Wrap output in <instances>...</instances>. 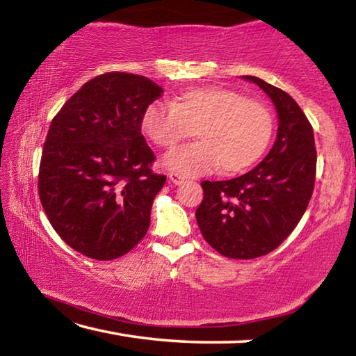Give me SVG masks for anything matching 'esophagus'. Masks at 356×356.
<instances>
[{"label": "esophagus", "instance_id": "34e87169", "mask_svg": "<svg viewBox=\"0 0 356 356\" xmlns=\"http://www.w3.org/2000/svg\"><path fill=\"white\" fill-rule=\"evenodd\" d=\"M170 182L174 184V185H182V184L185 182V177L180 176V174L171 172V174H170Z\"/></svg>", "mask_w": 356, "mask_h": 356}]
</instances>
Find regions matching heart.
Segmentation results:
<instances>
[{
    "label": "heart",
    "mask_w": 356,
    "mask_h": 356,
    "mask_svg": "<svg viewBox=\"0 0 356 356\" xmlns=\"http://www.w3.org/2000/svg\"><path fill=\"white\" fill-rule=\"evenodd\" d=\"M143 130L161 149L176 147L196 131L200 141L165 156L166 170L196 177L221 166V171L236 174L248 170L267 150L273 116L262 102L234 89L207 86L177 94L171 105H150Z\"/></svg>",
    "instance_id": "1"
}]
</instances>
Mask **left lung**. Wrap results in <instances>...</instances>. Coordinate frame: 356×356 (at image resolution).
<instances>
[{
	"label": "left lung",
	"instance_id": "8db88e82",
	"mask_svg": "<svg viewBox=\"0 0 356 356\" xmlns=\"http://www.w3.org/2000/svg\"><path fill=\"white\" fill-rule=\"evenodd\" d=\"M243 78L273 100L280 127L272 150L254 170L201 184L197 226L215 251L231 259L265 256L291 236L309 204L317 165L312 125L297 102L261 78Z\"/></svg>",
	"mask_w": 356,
	"mask_h": 356
}]
</instances>
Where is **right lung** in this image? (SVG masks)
Here are the masks:
<instances>
[{"instance_id": "add662e5", "label": "right lung", "mask_w": 356, "mask_h": 356, "mask_svg": "<svg viewBox=\"0 0 356 356\" xmlns=\"http://www.w3.org/2000/svg\"><path fill=\"white\" fill-rule=\"evenodd\" d=\"M161 92L143 75L108 72L84 83L51 120L39 197L58 236L86 257L113 261L146 236L166 176L152 171L141 124Z\"/></svg>"}]
</instances>
